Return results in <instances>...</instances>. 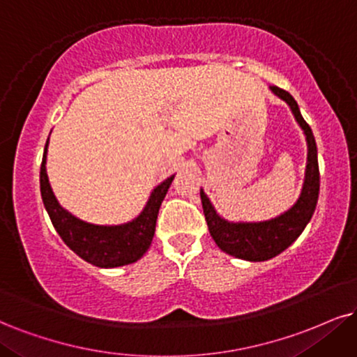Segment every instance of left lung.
<instances>
[{
    "instance_id": "obj_1",
    "label": "left lung",
    "mask_w": 357,
    "mask_h": 357,
    "mask_svg": "<svg viewBox=\"0 0 357 357\" xmlns=\"http://www.w3.org/2000/svg\"><path fill=\"white\" fill-rule=\"evenodd\" d=\"M271 91L284 102H288L298 124L306 134L307 165L305 187H303L300 200L294 204L291 210L280 215L278 218L270 220V222L230 223L218 217L210 200L200 190L206 225H208L210 235H212L215 243L220 246V250L231 255V257L248 259V261H265V259H270L284 252L305 230L307 222L313 217L319 197L318 149H316V140L311 127L303 119L300 107L289 92L278 86H271Z\"/></svg>"
}]
</instances>
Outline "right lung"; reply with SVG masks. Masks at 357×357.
Instances as JSON below:
<instances>
[{
	"label": "right lung",
	"instance_id": "obj_1",
	"mask_svg": "<svg viewBox=\"0 0 357 357\" xmlns=\"http://www.w3.org/2000/svg\"><path fill=\"white\" fill-rule=\"evenodd\" d=\"M46 152L47 142L41 162V174H39L41 197L52 225L64 243L87 263L100 268L124 266L142 258V255L147 252L152 243L158 208H160L162 200L174 180V175L152 192L144 212L135 220L117 227L91 225V223L73 217L57 204L46 174Z\"/></svg>",
	"mask_w": 357,
	"mask_h": 357
}]
</instances>
